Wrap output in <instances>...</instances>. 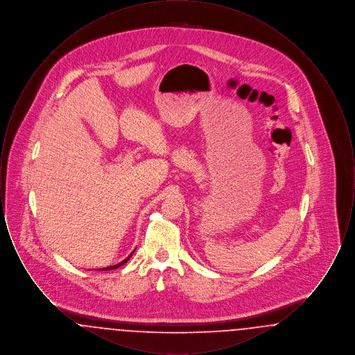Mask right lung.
Returning a JSON list of instances; mask_svg holds the SVG:
<instances>
[{
    "label": "right lung",
    "instance_id": "right-lung-1",
    "mask_svg": "<svg viewBox=\"0 0 355 355\" xmlns=\"http://www.w3.org/2000/svg\"><path fill=\"white\" fill-rule=\"evenodd\" d=\"M130 257H132V254H130V255H129V257H128L126 259H123L122 262H119V263H117V265H113V266H107V268H103V269H101V270H112V269H117V268H119V266H122L123 263H126V262L129 261V258H130Z\"/></svg>",
    "mask_w": 355,
    "mask_h": 355
}]
</instances>
